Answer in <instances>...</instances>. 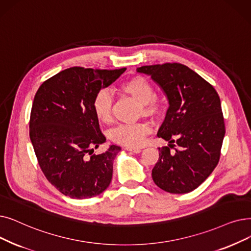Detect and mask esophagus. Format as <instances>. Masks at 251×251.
<instances>
[{"label": "esophagus", "instance_id": "esophagus-1", "mask_svg": "<svg viewBox=\"0 0 251 251\" xmlns=\"http://www.w3.org/2000/svg\"><path fill=\"white\" fill-rule=\"evenodd\" d=\"M126 150L129 151H132V152H139L141 151V149H139V148H131V147H126Z\"/></svg>", "mask_w": 251, "mask_h": 251}]
</instances>
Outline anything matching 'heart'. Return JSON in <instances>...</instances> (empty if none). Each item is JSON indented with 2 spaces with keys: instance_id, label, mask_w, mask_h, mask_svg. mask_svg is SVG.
<instances>
[{
  "instance_id": "1",
  "label": "heart",
  "mask_w": 251,
  "mask_h": 251,
  "mask_svg": "<svg viewBox=\"0 0 251 251\" xmlns=\"http://www.w3.org/2000/svg\"><path fill=\"white\" fill-rule=\"evenodd\" d=\"M121 91L139 103L138 114L157 117L164 111V102L157 95L152 84L141 75H135L124 81L120 86ZM93 111L99 121L110 124L113 121V97L105 90H101L93 100ZM151 126L147 122L121 124L111 132V138L117 144L136 148L143 146Z\"/></svg>"
}]
</instances>
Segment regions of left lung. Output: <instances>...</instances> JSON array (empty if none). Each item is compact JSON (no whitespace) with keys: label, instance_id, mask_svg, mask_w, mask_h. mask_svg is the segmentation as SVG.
Wrapping results in <instances>:
<instances>
[{"label":"left lung","instance_id":"1","mask_svg":"<svg viewBox=\"0 0 251 251\" xmlns=\"http://www.w3.org/2000/svg\"><path fill=\"white\" fill-rule=\"evenodd\" d=\"M136 71L150 75L169 101L157 135L170 145L159 148L152 180L171 194L192 192L220 161L226 133L220 96L210 83L181 63L144 65Z\"/></svg>","mask_w":251,"mask_h":251}]
</instances>
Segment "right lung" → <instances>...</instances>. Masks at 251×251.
Segmentation results:
<instances>
[{
  "label": "right lung",
  "instance_id": "add662e5",
  "mask_svg": "<svg viewBox=\"0 0 251 251\" xmlns=\"http://www.w3.org/2000/svg\"><path fill=\"white\" fill-rule=\"evenodd\" d=\"M125 71L73 67L46 80L35 95L29 137L38 163L52 186L73 199L95 197L110 186L121 148L86 156L105 141L93 111L95 96Z\"/></svg>",
  "mask_w": 251,
  "mask_h": 251
}]
</instances>
